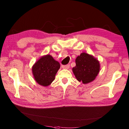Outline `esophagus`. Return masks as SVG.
<instances>
[{
    "instance_id": "34e87169",
    "label": "esophagus",
    "mask_w": 129,
    "mask_h": 129,
    "mask_svg": "<svg viewBox=\"0 0 129 129\" xmlns=\"http://www.w3.org/2000/svg\"><path fill=\"white\" fill-rule=\"evenodd\" d=\"M70 65L68 64V65H62V68L63 69H66V70H67V69H69V68H70Z\"/></svg>"
}]
</instances>
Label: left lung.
Here are the masks:
<instances>
[{"label": "left lung", "mask_w": 129, "mask_h": 129, "mask_svg": "<svg viewBox=\"0 0 129 129\" xmlns=\"http://www.w3.org/2000/svg\"><path fill=\"white\" fill-rule=\"evenodd\" d=\"M76 66L72 68L75 78L83 84L91 82L95 79L100 70L99 61L92 55L82 53L75 59Z\"/></svg>", "instance_id": "8db88e82"}]
</instances>
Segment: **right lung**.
I'll return each mask as SVG.
<instances>
[{"mask_svg":"<svg viewBox=\"0 0 129 129\" xmlns=\"http://www.w3.org/2000/svg\"><path fill=\"white\" fill-rule=\"evenodd\" d=\"M60 64L50 54L43 55L35 63L32 68L34 78L42 86H49L55 79Z\"/></svg>","mask_w":129,"mask_h":129,"instance_id":"obj_1","label":"right lung"}]
</instances>
